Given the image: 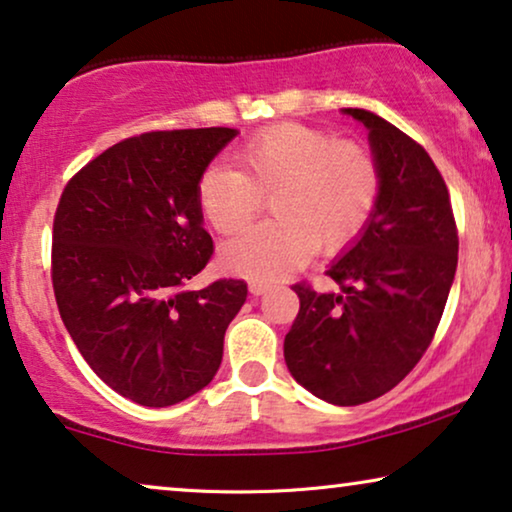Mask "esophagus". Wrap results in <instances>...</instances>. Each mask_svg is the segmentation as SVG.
<instances>
[{
  "mask_svg": "<svg viewBox=\"0 0 512 512\" xmlns=\"http://www.w3.org/2000/svg\"><path fill=\"white\" fill-rule=\"evenodd\" d=\"M249 291L254 293V296H263V293L268 291V284H265V282H251L249 284Z\"/></svg>",
  "mask_w": 512,
  "mask_h": 512,
  "instance_id": "34e87169",
  "label": "esophagus"
}]
</instances>
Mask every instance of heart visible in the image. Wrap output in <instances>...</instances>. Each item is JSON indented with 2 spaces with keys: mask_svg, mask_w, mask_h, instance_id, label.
<instances>
[{
  "mask_svg": "<svg viewBox=\"0 0 512 512\" xmlns=\"http://www.w3.org/2000/svg\"><path fill=\"white\" fill-rule=\"evenodd\" d=\"M198 179V207L221 235L247 228L270 198L272 219L221 249L228 270L270 282L359 240L382 193V172L359 142L303 123L270 125Z\"/></svg>",
  "mask_w": 512,
  "mask_h": 512,
  "instance_id": "heart-1",
  "label": "heart"
}]
</instances>
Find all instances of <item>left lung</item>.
Listing matches in <instances>:
<instances>
[{
    "mask_svg": "<svg viewBox=\"0 0 512 512\" xmlns=\"http://www.w3.org/2000/svg\"><path fill=\"white\" fill-rule=\"evenodd\" d=\"M382 193L354 247L326 275L340 293L293 284L300 310L284 338L289 373L333 405L394 389L429 349L457 272L459 235L443 174L422 144L366 109Z\"/></svg>",
    "mask_w": 512,
    "mask_h": 512,
    "instance_id": "obj_1",
    "label": "left lung"
}]
</instances>
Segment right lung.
I'll return each instance as SVG.
<instances>
[{
    "label": "right lung",
    "mask_w": 512,
    "mask_h": 512,
    "mask_svg": "<svg viewBox=\"0 0 512 512\" xmlns=\"http://www.w3.org/2000/svg\"><path fill=\"white\" fill-rule=\"evenodd\" d=\"M235 135L193 128L123 139L67 181L55 209L60 317L95 375L146 408L212 382L223 335L247 300L244 279L186 289L214 254L198 179Z\"/></svg>",
    "instance_id": "obj_1"
}]
</instances>
